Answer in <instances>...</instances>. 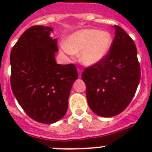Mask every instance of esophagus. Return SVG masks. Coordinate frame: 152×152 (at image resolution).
<instances>
[{
    "mask_svg": "<svg viewBox=\"0 0 152 152\" xmlns=\"http://www.w3.org/2000/svg\"><path fill=\"white\" fill-rule=\"evenodd\" d=\"M77 72H78L79 77H81V73H82V70H81L80 69H77Z\"/></svg>",
    "mask_w": 152,
    "mask_h": 152,
    "instance_id": "1",
    "label": "esophagus"
}]
</instances>
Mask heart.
I'll list each match as a JSON object with an SVG mask.
<instances>
[{
    "label": "heart",
    "mask_w": 152,
    "mask_h": 152,
    "mask_svg": "<svg viewBox=\"0 0 152 152\" xmlns=\"http://www.w3.org/2000/svg\"><path fill=\"white\" fill-rule=\"evenodd\" d=\"M113 39L110 33L99 29H83L70 34L64 42V50L80 53V61L86 66L99 64L108 55Z\"/></svg>",
    "instance_id": "b5f03b06"
}]
</instances>
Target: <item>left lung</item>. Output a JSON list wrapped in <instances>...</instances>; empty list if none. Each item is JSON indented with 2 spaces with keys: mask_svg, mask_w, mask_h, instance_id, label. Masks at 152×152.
<instances>
[{
  "mask_svg": "<svg viewBox=\"0 0 152 152\" xmlns=\"http://www.w3.org/2000/svg\"><path fill=\"white\" fill-rule=\"evenodd\" d=\"M115 36L108 55L82 73L91 110L97 115L113 117L126 109L140 80V67L134 41L114 25Z\"/></svg>",
  "mask_w": 152,
  "mask_h": 152,
  "instance_id": "obj_1",
  "label": "left lung"
}]
</instances>
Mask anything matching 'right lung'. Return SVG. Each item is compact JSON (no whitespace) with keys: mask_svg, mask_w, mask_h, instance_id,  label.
<instances>
[{"mask_svg":"<svg viewBox=\"0 0 152 152\" xmlns=\"http://www.w3.org/2000/svg\"><path fill=\"white\" fill-rule=\"evenodd\" d=\"M50 27L26 30L11 51V87L23 110L33 120L52 124L61 119L74 81L78 78L73 64H59L57 39Z\"/></svg>","mask_w":152,"mask_h":152,"instance_id":"add662e5","label":"right lung"}]
</instances>
